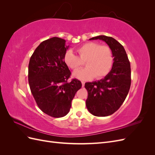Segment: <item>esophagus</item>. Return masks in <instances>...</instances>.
<instances>
[{"instance_id":"obj_1","label":"esophagus","mask_w":155,"mask_h":155,"mask_svg":"<svg viewBox=\"0 0 155 155\" xmlns=\"http://www.w3.org/2000/svg\"><path fill=\"white\" fill-rule=\"evenodd\" d=\"M81 83H82V87H83L84 86H85V82H84V81H81Z\"/></svg>"}]
</instances>
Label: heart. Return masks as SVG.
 Wrapping results in <instances>:
<instances>
[{
	"label": "heart",
	"mask_w": 155,
	"mask_h": 155,
	"mask_svg": "<svg viewBox=\"0 0 155 155\" xmlns=\"http://www.w3.org/2000/svg\"><path fill=\"white\" fill-rule=\"evenodd\" d=\"M79 55L68 50L64 55V62L68 67L76 70L83 66L85 68L77 70L74 76L83 81L89 80L96 77L101 79L110 72L114 62L112 51L109 46L101 45L95 42H89L83 45L77 50Z\"/></svg>",
	"instance_id": "obj_1"
}]
</instances>
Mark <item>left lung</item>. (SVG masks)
<instances>
[{
	"label": "left lung",
	"mask_w": 155,
	"mask_h": 155,
	"mask_svg": "<svg viewBox=\"0 0 155 155\" xmlns=\"http://www.w3.org/2000/svg\"><path fill=\"white\" fill-rule=\"evenodd\" d=\"M96 39L104 41L109 45L113 54L114 63L104 79L85 83L88 91L86 106L94 116H107L119 109L128 94L131 83L130 65L124 46L119 42L105 35L90 39Z\"/></svg>",
	"instance_id": "8db88e82"
}]
</instances>
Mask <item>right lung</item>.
Segmentation results:
<instances>
[{"label":"right lung","instance_id":"obj_1","mask_svg":"<svg viewBox=\"0 0 155 155\" xmlns=\"http://www.w3.org/2000/svg\"><path fill=\"white\" fill-rule=\"evenodd\" d=\"M66 41L52 37L37 46L28 65V82L31 92L39 109L54 118L66 116L72 100L82 84L70 77L64 55L68 48Z\"/></svg>","mask_w":155,"mask_h":155}]
</instances>
